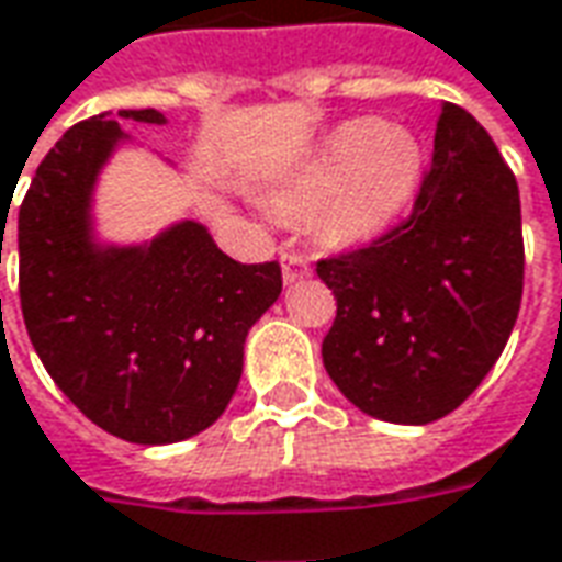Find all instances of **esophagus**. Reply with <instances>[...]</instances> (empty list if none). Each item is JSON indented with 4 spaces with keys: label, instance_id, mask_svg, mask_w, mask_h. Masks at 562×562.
Listing matches in <instances>:
<instances>
[{
    "label": "esophagus",
    "instance_id": "34e87169",
    "mask_svg": "<svg viewBox=\"0 0 562 562\" xmlns=\"http://www.w3.org/2000/svg\"><path fill=\"white\" fill-rule=\"evenodd\" d=\"M310 273H313V268H310V261L304 255H282V280L289 282V285L297 280H307Z\"/></svg>",
    "mask_w": 562,
    "mask_h": 562
}]
</instances>
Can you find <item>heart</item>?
I'll list each match as a JSON object with an SVG mask.
<instances>
[{
  "label": "heart",
  "instance_id": "heart-1",
  "mask_svg": "<svg viewBox=\"0 0 562 562\" xmlns=\"http://www.w3.org/2000/svg\"><path fill=\"white\" fill-rule=\"evenodd\" d=\"M429 151L417 133L376 117L337 124L273 198L285 213H319V227L337 243L386 234L419 200Z\"/></svg>",
  "mask_w": 562,
  "mask_h": 562
}]
</instances>
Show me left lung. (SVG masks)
Here are the masks:
<instances>
[{"mask_svg":"<svg viewBox=\"0 0 562 562\" xmlns=\"http://www.w3.org/2000/svg\"><path fill=\"white\" fill-rule=\"evenodd\" d=\"M316 270L337 297L322 362L344 398L398 426L457 411L502 356L524 294L520 191L490 133L445 103L414 215Z\"/></svg>","mask_w":562,"mask_h":562,"instance_id":"8db88e82","label":"left lung"}]
</instances>
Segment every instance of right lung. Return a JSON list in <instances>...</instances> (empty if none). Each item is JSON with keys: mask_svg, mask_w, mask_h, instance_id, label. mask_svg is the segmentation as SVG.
Here are the masks:
<instances>
[{"mask_svg": "<svg viewBox=\"0 0 562 562\" xmlns=\"http://www.w3.org/2000/svg\"><path fill=\"white\" fill-rule=\"evenodd\" d=\"M117 117L167 124L158 109ZM124 145L133 136L103 112L38 164L18 213L23 322L90 423L131 445H176L225 414L249 328L277 304L282 273L277 261H234L194 218L148 240H105L97 186Z\"/></svg>", "mask_w": 562, "mask_h": 562, "instance_id": "obj_1", "label": "right lung"}]
</instances>
